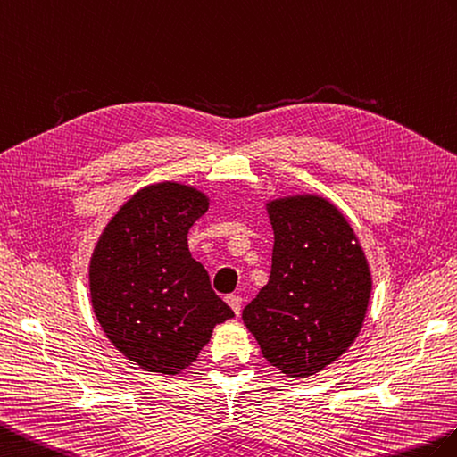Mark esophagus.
I'll use <instances>...</instances> for the list:
<instances>
[{
	"mask_svg": "<svg viewBox=\"0 0 457 457\" xmlns=\"http://www.w3.org/2000/svg\"><path fill=\"white\" fill-rule=\"evenodd\" d=\"M227 303L230 305V309L235 311L237 317H240V311H242V297L240 295H228Z\"/></svg>",
	"mask_w": 457,
	"mask_h": 457,
	"instance_id": "1",
	"label": "esophagus"
}]
</instances>
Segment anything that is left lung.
<instances>
[{
	"mask_svg": "<svg viewBox=\"0 0 457 457\" xmlns=\"http://www.w3.org/2000/svg\"><path fill=\"white\" fill-rule=\"evenodd\" d=\"M273 228L270 281L242 311L271 366L309 378L346 352L371 295L370 263L356 232L320 195L266 203Z\"/></svg>",
	"mask_w": 457,
	"mask_h": 457,
	"instance_id": "1",
	"label": "left lung"
}]
</instances>
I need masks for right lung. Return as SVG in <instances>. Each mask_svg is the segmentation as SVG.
Wrapping results in <instances>:
<instances>
[{"instance_id": "right-lung-1", "label": "right lung", "mask_w": 457, "mask_h": 457, "mask_svg": "<svg viewBox=\"0 0 457 457\" xmlns=\"http://www.w3.org/2000/svg\"><path fill=\"white\" fill-rule=\"evenodd\" d=\"M207 209L209 197L194 186H146L107 222L91 254L96 317L113 346L145 371L186 370L212 328L235 317L187 248V232Z\"/></svg>"}]
</instances>
